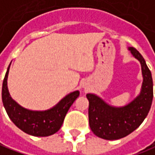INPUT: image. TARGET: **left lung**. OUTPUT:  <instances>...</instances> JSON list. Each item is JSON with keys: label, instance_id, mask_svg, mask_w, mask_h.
Returning a JSON list of instances; mask_svg holds the SVG:
<instances>
[{"label": "left lung", "instance_id": "1", "mask_svg": "<svg viewBox=\"0 0 155 155\" xmlns=\"http://www.w3.org/2000/svg\"><path fill=\"white\" fill-rule=\"evenodd\" d=\"M127 49L140 61L141 67L143 81L138 95L128 104L114 107L94 94H87L89 101L91 130L98 137L105 140H118L131 134L143 122L151 108L153 97L151 72L138 51L133 47H128Z\"/></svg>", "mask_w": 155, "mask_h": 155}]
</instances>
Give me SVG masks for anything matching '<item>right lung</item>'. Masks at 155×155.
<instances>
[{"label":"right lung","instance_id":"right-lung-1","mask_svg":"<svg viewBox=\"0 0 155 155\" xmlns=\"http://www.w3.org/2000/svg\"><path fill=\"white\" fill-rule=\"evenodd\" d=\"M10 65L11 62L4 77L2 91V102L8 117L21 130L30 135L45 137L55 134L61 128L67 113L80 95V92L78 90L71 92L55 106L47 110L27 109L18 104L9 94L8 77Z\"/></svg>","mask_w":155,"mask_h":155}]
</instances>
